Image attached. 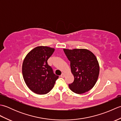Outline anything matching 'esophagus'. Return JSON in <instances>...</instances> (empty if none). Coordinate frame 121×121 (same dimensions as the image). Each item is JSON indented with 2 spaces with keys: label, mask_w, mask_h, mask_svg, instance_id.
Returning a JSON list of instances; mask_svg holds the SVG:
<instances>
[{
  "label": "esophagus",
  "mask_w": 121,
  "mask_h": 121,
  "mask_svg": "<svg viewBox=\"0 0 121 121\" xmlns=\"http://www.w3.org/2000/svg\"><path fill=\"white\" fill-rule=\"evenodd\" d=\"M60 76L61 77V78H65V74L62 73V74H61V75H60Z\"/></svg>",
  "instance_id": "esophagus-1"
}]
</instances>
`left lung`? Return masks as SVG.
<instances>
[{"label": "left lung", "instance_id": "8db88e82", "mask_svg": "<svg viewBox=\"0 0 121 121\" xmlns=\"http://www.w3.org/2000/svg\"><path fill=\"white\" fill-rule=\"evenodd\" d=\"M70 61L71 72L74 77L69 88L76 94L89 91L96 83L99 74V65L94 54L85 49H63Z\"/></svg>", "mask_w": 121, "mask_h": 121}]
</instances>
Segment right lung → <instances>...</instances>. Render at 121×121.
<instances>
[{
  "mask_svg": "<svg viewBox=\"0 0 121 121\" xmlns=\"http://www.w3.org/2000/svg\"><path fill=\"white\" fill-rule=\"evenodd\" d=\"M55 49L38 46L28 53L22 65V74L30 91L39 95L47 94L52 89L59 76L53 73L47 60Z\"/></svg>",
  "mask_w": 121,
  "mask_h": 121,
  "instance_id": "right-lung-1",
  "label": "right lung"
}]
</instances>
